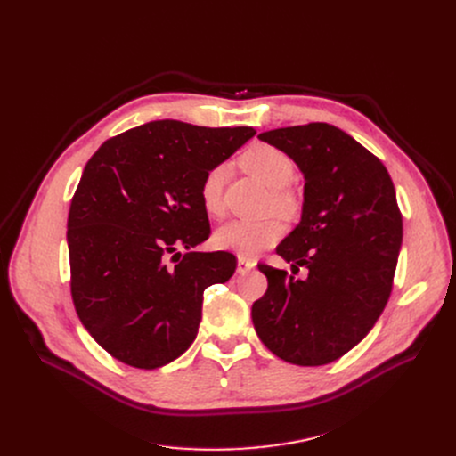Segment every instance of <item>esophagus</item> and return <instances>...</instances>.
<instances>
[{
  "instance_id": "34e87169",
  "label": "esophagus",
  "mask_w": 456,
  "mask_h": 456,
  "mask_svg": "<svg viewBox=\"0 0 456 456\" xmlns=\"http://www.w3.org/2000/svg\"><path fill=\"white\" fill-rule=\"evenodd\" d=\"M256 266V262L253 258H246V256H238V266L236 272L238 273H248L249 270H253Z\"/></svg>"
}]
</instances>
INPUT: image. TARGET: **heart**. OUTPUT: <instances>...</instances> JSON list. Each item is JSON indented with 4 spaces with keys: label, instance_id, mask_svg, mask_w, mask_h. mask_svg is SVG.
I'll list each match as a JSON object with an SVG mask.
<instances>
[{
    "label": "heart",
    "instance_id": "1",
    "mask_svg": "<svg viewBox=\"0 0 456 456\" xmlns=\"http://www.w3.org/2000/svg\"><path fill=\"white\" fill-rule=\"evenodd\" d=\"M240 164L244 170L258 179L262 184L272 188V207L284 214L292 216L299 208V201L290 191L289 186L294 179L296 166L289 153L270 146V143H253L240 155ZM227 177V167L224 164L212 166L203 175L200 194L205 210L212 216H220L224 212V183ZM284 227L277 218L266 220H232L220 225L214 232V242L220 249L234 251L242 256H253L275 246Z\"/></svg>",
    "mask_w": 456,
    "mask_h": 456
}]
</instances>
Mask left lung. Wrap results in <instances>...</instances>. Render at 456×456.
Wrapping results in <instances>:
<instances>
[{
	"label": "left lung",
	"instance_id": "8db88e82",
	"mask_svg": "<svg viewBox=\"0 0 456 456\" xmlns=\"http://www.w3.org/2000/svg\"><path fill=\"white\" fill-rule=\"evenodd\" d=\"M289 153L305 175L299 225L277 248L306 280L268 265V290L253 303L258 338L297 366L338 361L385 310L403 242L392 177L371 151L342 129L314 122L260 133Z\"/></svg>",
	"mask_w": 456,
	"mask_h": 456
}]
</instances>
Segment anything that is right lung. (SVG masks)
Here are the masks:
<instances>
[{"mask_svg":"<svg viewBox=\"0 0 456 456\" xmlns=\"http://www.w3.org/2000/svg\"><path fill=\"white\" fill-rule=\"evenodd\" d=\"M255 133L157 119L86 162L68 214L69 290L90 337L119 362L155 370L194 342L205 289L236 270L227 251H191L210 234L200 186Z\"/></svg>","mask_w":456,"mask_h":456,"instance_id":"obj_1","label":"right lung"}]
</instances>
